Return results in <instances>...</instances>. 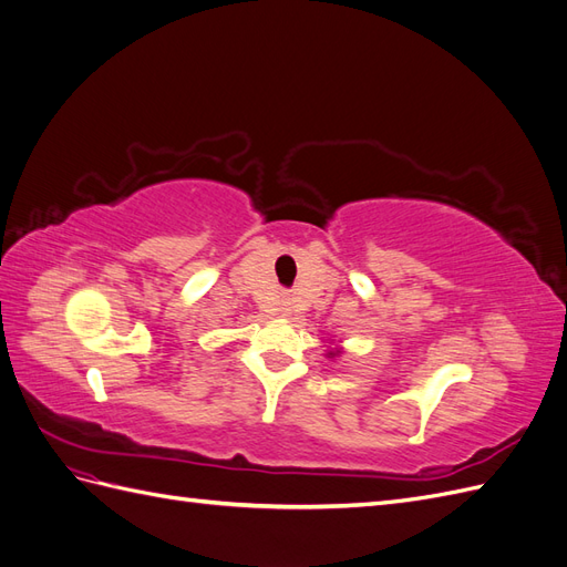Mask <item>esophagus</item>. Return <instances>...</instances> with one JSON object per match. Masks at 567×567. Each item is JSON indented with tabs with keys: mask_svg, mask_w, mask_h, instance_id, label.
Wrapping results in <instances>:
<instances>
[{
	"mask_svg": "<svg viewBox=\"0 0 567 567\" xmlns=\"http://www.w3.org/2000/svg\"><path fill=\"white\" fill-rule=\"evenodd\" d=\"M281 312H288V307H286V305H284V307H281Z\"/></svg>",
	"mask_w": 567,
	"mask_h": 567,
	"instance_id": "obj_1",
	"label": "esophagus"
}]
</instances>
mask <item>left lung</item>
Instances as JSON below:
<instances>
[{"label": "left lung", "instance_id": "left-lung-1", "mask_svg": "<svg viewBox=\"0 0 567 567\" xmlns=\"http://www.w3.org/2000/svg\"><path fill=\"white\" fill-rule=\"evenodd\" d=\"M338 352H340V350H338V348H333V350H331V352H329V357H336V354H338Z\"/></svg>", "mask_w": 567, "mask_h": 567}]
</instances>
